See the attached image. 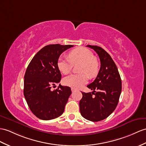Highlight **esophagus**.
<instances>
[{
  "label": "esophagus",
  "mask_w": 146,
  "mask_h": 146,
  "mask_svg": "<svg viewBox=\"0 0 146 146\" xmlns=\"http://www.w3.org/2000/svg\"><path fill=\"white\" fill-rule=\"evenodd\" d=\"M71 90H72V92H75L76 90V88H71Z\"/></svg>",
  "instance_id": "esophagus-1"
}]
</instances>
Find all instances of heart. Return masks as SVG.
<instances>
[{
  "instance_id": "1",
  "label": "heart",
  "mask_w": 146,
  "mask_h": 146,
  "mask_svg": "<svg viewBox=\"0 0 146 146\" xmlns=\"http://www.w3.org/2000/svg\"><path fill=\"white\" fill-rule=\"evenodd\" d=\"M90 49L80 47L72 49L68 53V58L59 57L57 65L64 74L69 73L74 65L80 63L79 74H74L64 78L63 82L67 86L79 88L87 83L88 76L94 78L98 73L99 63Z\"/></svg>"
}]
</instances>
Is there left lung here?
<instances>
[{
    "instance_id": "8db88e82",
    "label": "left lung",
    "mask_w": 146,
    "mask_h": 146,
    "mask_svg": "<svg viewBox=\"0 0 146 146\" xmlns=\"http://www.w3.org/2000/svg\"><path fill=\"white\" fill-rule=\"evenodd\" d=\"M87 46L97 53L101 66L95 80L87 85L93 92H82L80 111L84 118L96 122L106 118L115 110L121 92V79L115 62L107 52L97 46Z\"/></svg>"
}]
</instances>
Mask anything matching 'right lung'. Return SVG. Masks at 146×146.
I'll use <instances>...</instances> for the list:
<instances>
[{"label":"right lung","mask_w":146,"mask_h":146,"mask_svg":"<svg viewBox=\"0 0 146 146\" xmlns=\"http://www.w3.org/2000/svg\"><path fill=\"white\" fill-rule=\"evenodd\" d=\"M73 45L49 44L40 49L31 59L24 76L23 94L31 112L37 118L50 120L61 116L64 111L71 89L59 85L61 74L57 62L60 55Z\"/></svg>","instance_id":"1"}]
</instances>
